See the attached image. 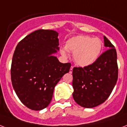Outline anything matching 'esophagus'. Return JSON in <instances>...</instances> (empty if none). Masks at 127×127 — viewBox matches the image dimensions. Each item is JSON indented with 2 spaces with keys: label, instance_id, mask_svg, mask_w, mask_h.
<instances>
[{
  "label": "esophagus",
  "instance_id": "obj_1",
  "mask_svg": "<svg viewBox=\"0 0 127 127\" xmlns=\"http://www.w3.org/2000/svg\"><path fill=\"white\" fill-rule=\"evenodd\" d=\"M73 68H74V66H72L70 67V73H72V70H73Z\"/></svg>",
  "mask_w": 127,
  "mask_h": 127
}]
</instances>
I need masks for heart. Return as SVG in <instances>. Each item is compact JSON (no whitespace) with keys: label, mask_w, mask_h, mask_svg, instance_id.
<instances>
[{"label":"heart","mask_w":127,"mask_h":127,"mask_svg":"<svg viewBox=\"0 0 127 127\" xmlns=\"http://www.w3.org/2000/svg\"><path fill=\"white\" fill-rule=\"evenodd\" d=\"M102 49V42L98 38L77 36L68 39L65 48L61 49L64 57L68 56V51L74 53V60L78 65L87 66L97 60Z\"/></svg>","instance_id":"obj_1"}]
</instances>
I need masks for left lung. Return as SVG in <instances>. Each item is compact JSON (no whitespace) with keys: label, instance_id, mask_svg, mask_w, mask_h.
Instances as JSON below:
<instances>
[{"label":"left lung","instance_id":"obj_1","mask_svg":"<svg viewBox=\"0 0 127 127\" xmlns=\"http://www.w3.org/2000/svg\"><path fill=\"white\" fill-rule=\"evenodd\" d=\"M104 46L108 49L97 60L89 66L73 68V98L84 108H94L104 102L117 83L116 49L106 37L104 36Z\"/></svg>","mask_w":127,"mask_h":127}]
</instances>
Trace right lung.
<instances>
[{
    "instance_id": "add662e5",
    "label": "right lung",
    "mask_w": 127,
    "mask_h": 127,
    "mask_svg": "<svg viewBox=\"0 0 127 127\" xmlns=\"http://www.w3.org/2000/svg\"><path fill=\"white\" fill-rule=\"evenodd\" d=\"M57 36L53 30H37L21 40L13 53L12 85L21 102L31 110L46 108L55 85L70 71V63H61L52 55L59 49Z\"/></svg>"
}]
</instances>
